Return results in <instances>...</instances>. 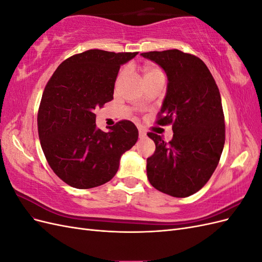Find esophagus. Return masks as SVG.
<instances>
[{
    "mask_svg": "<svg viewBox=\"0 0 262 262\" xmlns=\"http://www.w3.org/2000/svg\"><path fill=\"white\" fill-rule=\"evenodd\" d=\"M139 136H140V139H144L146 137V132L142 128H139Z\"/></svg>",
    "mask_w": 262,
    "mask_h": 262,
    "instance_id": "34e87169",
    "label": "esophagus"
}]
</instances>
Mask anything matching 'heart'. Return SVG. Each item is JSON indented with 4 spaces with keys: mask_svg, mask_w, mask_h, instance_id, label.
<instances>
[{
    "mask_svg": "<svg viewBox=\"0 0 262 262\" xmlns=\"http://www.w3.org/2000/svg\"><path fill=\"white\" fill-rule=\"evenodd\" d=\"M122 73H123V71H122L120 75H122ZM160 73H163V72H162V71H161L160 69L154 67V66H145V67L143 68V76H144V80H145V78H147V77H150V76L156 75V74H160Z\"/></svg>",
    "mask_w": 262,
    "mask_h": 262,
    "instance_id": "1",
    "label": "heart"
}]
</instances>
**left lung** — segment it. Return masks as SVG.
Listing matches in <instances>:
<instances>
[{"label":"left lung","mask_w":262,"mask_h":262,"mask_svg":"<svg viewBox=\"0 0 262 262\" xmlns=\"http://www.w3.org/2000/svg\"><path fill=\"white\" fill-rule=\"evenodd\" d=\"M157 63L168 78L156 123L172 124L168 143L148 132L155 143L146 161L149 184L176 198L195 193L215 170L225 143V123L219 87L208 67L177 49L141 53Z\"/></svg>","instance_id":"left-lung-1"}]
</instances>
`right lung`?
Returning a JSON list of instances; mask_svg holds the SVG:
<instances>
[{
  "instance_id": "add662e5",
  "label": "right lung",
  "mask_w": 262,
  "mask_h": 262,
  "mask_svg": "<svg viewBox=\"0 0 262 262\" xmlns=\"http://www.w3.org/2000/svg\"><path fill=\"white\" fill-rule=\"evenodd\" d=\"M137 54L87 50L63 61L47 83L38 110L39 140L51 169L69 186L106 184L121 155L137 143L133 122L121 120L104 132L94 114L114 99L119 69Z\"/></svg>"
}]
</instances>
